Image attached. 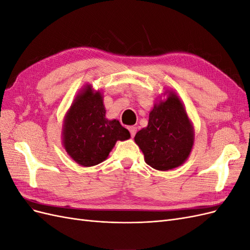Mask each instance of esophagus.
I'll return each mask as SVG.
<instances>
[{"instance_id":"34e87169","label":"esophagus","mask_w":250,"mask_h":250,"mask_svg":"<svg viewBox=\"0 0 250 250\" xmlns=\"http://www.w3.org/2000/svg\"><path fill=\"white\" fill-rule=\"evenodd\" d=\"M128 130L130 131L131 137L133 138L134 135H135V133H137V127H134V126H130V127H128Z\"/></svg>"}]
</instances>
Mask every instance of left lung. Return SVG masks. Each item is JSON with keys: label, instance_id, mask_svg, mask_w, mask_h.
I'll use <instances>...</instances> for the list:
<instances>
[{"label": "left lung", "instance_id": "1", "mask_svg": "<svg viewBox=\"0 0 250 250\" xmlns=\"http://www.w3.org/2000/svg\"><path fill=\"white\" fill-rule=\"evenodd\" d=\"M165 101L154 105L149 113L148 126L134 137L150 167L168 171L179 167L190 155L194 130L178 96L168 92Z\"/></svg>", "mask_w": 250, "mask_h": 250}]
</instances>
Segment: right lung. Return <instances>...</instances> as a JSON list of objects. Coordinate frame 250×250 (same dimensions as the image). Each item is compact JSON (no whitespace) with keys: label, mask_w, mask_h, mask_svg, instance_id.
<instances>
[{"label":"right lung","mask_w":250,"mask_h":250,"mask_svg":"<svg viewBox=\"0 0 250 250\" xmlns=\"http://www.w3.org/2000/svg\"><path fill=\"white\" fill-rule=\"evenodd\" d=\"M103 97L86 85L75 98L64 118L62 129L64 149L83 167L102 163L117 141H125L130 133L118 120L105 118Z\"/></svg>","instance_id":"right-lung-1"}]
</instances>
